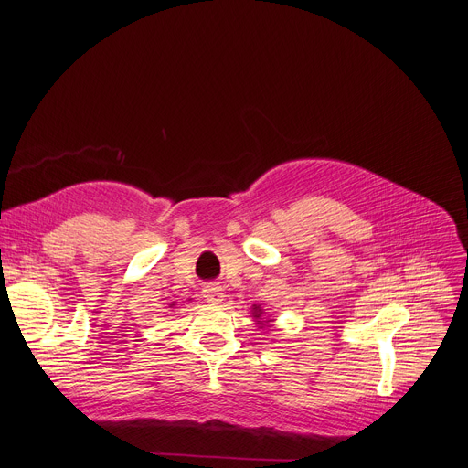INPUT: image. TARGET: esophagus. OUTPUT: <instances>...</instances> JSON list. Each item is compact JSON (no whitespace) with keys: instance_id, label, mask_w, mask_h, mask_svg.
Wrapping results in <instances>:
<instances>
[{"instance_id":"esophagus-1","label":"esophagus","mask_w":468,"mask_h":468,"mask_svg":"<svg viewBox=\"0 0 468 468\" xmlns=\"http://www.w3.org/2000/svg\"><path fill=\"white\" fill-rule=\"evenodd\" d=\"M202 292H204V298H206L209 303H218V302H222V298L226 296L224 289H222L218 283H207Z\"/></svg>"}]
</instances>
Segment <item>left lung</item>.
<instances>
[{
    "label": "left lung",
    "mask_w": 468,
    "mask_h": 468,
    "mask_svg": "<svg viewBox=\"0 0 468 468\" xmlns=\"http://www.w3.org/2000/svg\"><path fill=\"white\" fill-rule=\"evenodd\" d=\"M253 313H255V318H259V316H261V309H259V305H253Z\"/></svg>",
    "instance_id": "left-lung-1"
}]
</instances>
